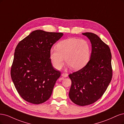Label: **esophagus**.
Instances as JSON below:
<instances>
[{"instance_id": "34e87169", "label": "esophagus", "mask_w": 124, "mask_h": 124, "mask_svg": "<svg viewBox=\"0 0 124 124\" xmlns=\"http://www.w3.org/2000/svg\"><path fill=\"white\" fill-rule=\"evenodd\" d=\"M62 76L64 78H66L68 77V74H64V73H63L62 74Z\"/></svg>"}]
</instances>
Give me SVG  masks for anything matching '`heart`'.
<instances>
[{"label":"heart","mask_w":124,"mask_h":124,"mask_svg":"<svg viewBox=\"0 0 124 124\" xmlns=\"http://www.w3.org/2000/svg\"><path fill=\"white\" fill-rule=\"evenodd\" d=\"M91 46L88 41L70 38L59 42L51 49L50 58L55 69L60 70L66 63L75 70L81 69L90 61Z\"/></svg>","instance_id":"b5f03b06"}]
</instances>
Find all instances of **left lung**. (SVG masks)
Listing matches in <instances>:
<instances>
[{
    "label": "left lung",
    "instance_id": "1",
    "mask_svg": "<svg viewBox=\"0 0 124 124\" xmlns=\"http://www.w3.org/2000/svg\"><path fill=\"white\" fill-rule=\"evenodd\" d=\"M82 34L91 42V55L85 67L69 75L71 81L69 97L75 104L85 106L96 102L104 94L111 81L112 70L109 47L96 34Z\"/></svg>",
    "mask_w": 124,
    "mask_h": 124
}]
</instances>
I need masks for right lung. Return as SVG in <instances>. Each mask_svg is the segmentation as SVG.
<instances>
[{"label": "right lung", "instance_id": "obj_1", "mask_svg": "<svg viewBox=\"0 0 124 124\" xmlns=\"http://www.w3.org/2000/svg\"><path fill=\"white\" fill-rule=\"evenodd\" d=\"M63 35L35 30L16 47L11 76L18 94L27 102L40 104L51 96L61 73L51 64L50 51Z\"/></svg>", "mask_w": 124, "mask_h": 124}]
</instances>
